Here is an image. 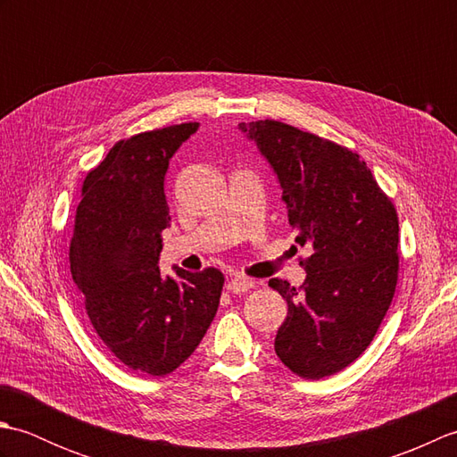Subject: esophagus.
Returning <instances> with one entry per match:
<instances>
[{
  "label": "esophagus",
  "instance_id": "obj_1",
  "mask_svg": "<svg viewBox=\"0 0 457 457\" xmlns=\"http://www.w3.org/2000/svg\"><path fill=\"white\" fill-rule=\"evenodd\" d=\"M253 287H255V280L245 275H234L228 283V288L231 293H247V290H251Z\"/></svg>",
  "mask_w": 457,
  "mask_h": 457
}]
</instances>
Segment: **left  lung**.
I'll list each match as a JSON object with an SVG mask.
<instances>
[{
    "mask_svg": "<svg viewBox=\"0 0 457 457\" xmlns=\"http://www.w3.org/2000/svg\"><path fill=\"white\" fill-rule=\"evenodd\" d=\"M275 169L306 280L270 278L288 314L275 352L303 378L342 371L373 342L399 280V216L352 149L277 120L239 123Z\"/></svg>",
    "mask_w": 457,
    "mask_h": 457,
    "instance_id": "left-lung-1",
    "label": "left lung"
}]
</instances>
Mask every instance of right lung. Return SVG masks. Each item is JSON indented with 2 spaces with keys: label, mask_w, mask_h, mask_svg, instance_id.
I'll list each match as a JSON object with an SVG mask.
<instances>
[{
  "label": "right lung",
  "mask_w": 457,
  "mask_h": 457,
  "mask_svg": "<svg viewBox=\"0 0 457 457\" xmlns=\"http://www.w3.org/2000/svg\"><path fill=\"white\" fill-rule=\"evenodd\" d=\"M196 121L121 139L86 174L71 241V270L104 345L133 371L164 377L194 353L218 312L223 275L159 269L169 228L164 174Z\"/></svg>",
  "instance_id": "add662e5"
}]
</instances>
